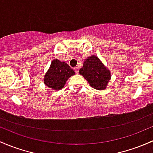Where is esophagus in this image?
I'll return each mask as SVG.
<instances>
[{
	"label": "esophagus",
	"mask_w": 153,
	"mask_h": 153,
	"mask_svg": "<svg viewBox=\"0 0 153 153\" xmlns=\"http://www.w3.org/2000/svg\"><path fill=\"white\" fill-rule=\"evenodd\" d=\"M74 70H75V72H76V73H78V72H79V68H78V67H74Z\"/></svg>",
	"instance_id": "obj_1"
}]
</instances>
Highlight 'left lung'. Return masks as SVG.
Masks as SVG:
<instances>
[{
	"mask_svg": "<svg viewBox=\"0 0 153 153\" xmlns=\"http://www.w3.org/2000/svg\"><path fill=\"white\" fill-rule=\"evenodd\" d=\"M79 73L88 81L91 87L97 90L106 89L111 78L110 70L97 56L94 55H91L85 59Z\"/></svg>",
	"mask_w": 153,
	"mask_h": 153,
	"instance_id": "8db88e82",
	"label": "left lung"
}]
</instances>
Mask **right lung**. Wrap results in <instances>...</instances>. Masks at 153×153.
Instances as JSON below:
<instances>
[{
    "mask_svg": "<svg viewBox=\"0 0 153 153\" xmlns=\"http://www.w3.org/2000/svg\"><path fill=\"white\" fill-rule=\"evenodd\" d=\"M75 72L67 63L58 59L52 61L44 76V83L51 89L59 91L65 86L67 80L75 75Z\"/></svg>",
    "mask_w": 153,
    "mask_h": 153,
    "instance_id": "obj_1",
    "label": "right lung"
}]
</instances>
